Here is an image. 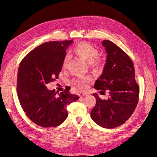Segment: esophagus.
I'll return each mask as SVG.
<instances>
[{
  "mask_svg": "<svg viewBox=\"0 0 157 157\" xmlns=\"http://www.w3.org/2000/svg\"><path fill=\"white\" fill-rule=\"evenodd\" d=\"M78 94L79 96H85L88 94V93L84 92H79Z\"/></svg>",
  "mask_w": 157,
  "mask_h": 157,
  "instance_id": "1",
  "label": "esophagus"
}]
</instances>
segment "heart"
Returning <instances> with one entry per match:
<instances>
[{
	"instance_id": "obj_1",
	"label": "heart",
	"mask_w": 157,
	"mask_h": 157,
	"mask_svg": "<svg viewBox=\"0 0 157 157\" xmlns=\"http://www.w3.org/2000/svg\"><path fill=\"white\" fill-rule=\"evenodd\" d=\"M73 52L79 58L89 62V65L92 69L98 71L102 69L104 66V62L98 56L99 55L98 50L88 42H79L73 48ZM69 61V55L67 54L63 58L62 62L63 68L65 69L67 67ZM90 80V77L85 76L82 77L80 79H75L74 83L78 87L83 88L84 87L86 83Z\"/></svg>"
}]
</instances>
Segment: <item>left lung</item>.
<instances>
[{
	"label": "left lung",
	"instance_id": "8db88e82",
	"mask_svg": "<svg viewBox=\"0 0 157 157\" xmlns=\"http://www.w3.org/2000/svg\"><path fill=\"white\" fill-rule=\"evenodd\" d=\"M107 53L104 70L96 79L94 88L109 93L106 100H101L96 93L95 106L90 115L93 121L105 128L111 129L123 124L137 106L140 88L135 80V69L132 59L126 53L107 40L102 42Z\"/></svg>",
	"mask_w": 157,
	"mask_h": 157
}]
</instances>
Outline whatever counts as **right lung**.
Returning a JSON list of instances; mask_svg holds the SVG:
<instances>
[{"label": "right lung", "instance_id": "obj_1", "mask_svg": "<svg viewBox=\"0 0 157 157\" xmlns=\"http://www.w3.org/2000/svg\"><path fill=\"white\" fill-rule=\"evenodd\" d=\"M73 40L44 42L32 50L19 64L17 92L23 111L36 125L43 128L56 127L68 116L67 106L79 99L64 92L48 90L46 84L58 79L66 50Z\"/></svg>", "mask_w": 157, "mask_h": 157}]
</instances>
